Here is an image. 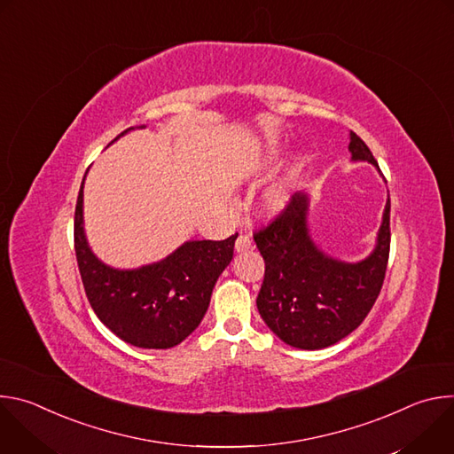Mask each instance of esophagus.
<instances>
[{"mask_svg":"<svg viewBox=\"0 0 454 454\" xmlns=\"http://www.w3.org/2000/svg\"><path fill=\"white\" fill-rule=\"evenodd\" d=\"M251 247V239L247 235H239L235 240V251L237 253H244Z\"/></svg>","mask_w":454,"mask_h":454,"instance_id":"1","label":"esophagus"}]
</instances>
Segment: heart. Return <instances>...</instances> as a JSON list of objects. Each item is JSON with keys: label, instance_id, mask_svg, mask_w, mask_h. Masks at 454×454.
Listing matches in <instances>:
<instances>
[{"label": "heart", "instance_id": "heart-1", "mask_svg": "<svg viewBox=\"0 0 454 454\" xmlns=\"http://www.w3.org/2000/svg\"><path fill=\"white\" fill-rule=\"evenodd\" d=\"M280 160V153L275 149H268L258 153L254 158L249 160L247 163V174L253 177H262L268 176L275 165ZM300 174V167L294 165L287 170V174L284 177H280L275 184H271L262 196V210L266 215L275 217L278 214H282L289 203L293 201L294 196V186H296V179Z\"/></svg>", "mask_w": 454, "mask_h": 454}]
</instances>
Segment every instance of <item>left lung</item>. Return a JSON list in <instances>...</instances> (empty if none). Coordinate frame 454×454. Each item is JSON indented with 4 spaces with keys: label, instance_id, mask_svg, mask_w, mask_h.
I'll list each match as a JSON object with an SVG mask.
<instances>
[{
    "label": "left lung",
    "instance_id": "1",
    "mask_svg": "<svg viewBox=\"0 0 454 454\" xmlns=\"http://www.w3.org/2000/svg\"><path fill=\"white\" fill-rule=\"evenodd\" d=\"M352 161L380 168L366 144L350 131ZM307 192H296L289 207L254 233L266 273L256 307L266 325L289 347L327 348L354 333L373 307L390 254V196L372 253L345 262L321 251L309 230Z\"/></svg>",
    "mask_w": 454,
    "mask_h": 454
}]
</instances>
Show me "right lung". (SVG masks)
I'll list each match as a JSON object with an SVG mask.
<instances>
[{
	"instance_id": "obj_1",
	"label": "right lung",
	"mask_w": 454,
	"mask_h": 454,
	"mask_svg": "<svg viewBox=\"0 0 454 454\" xmlns=\"http://www.w3.org/2000/svg\"><path fill=\"white\" fill-rule=\"evenodd\" d=\"M133 129H125L114 142ZM84 179L75 208V253L91 309L129 345H179L207 314L215 282L233 258L237 233L224 240H186L163 261L137 270L111 268L93 253L86 239Z\"/></svg>"
}]
</instances>
